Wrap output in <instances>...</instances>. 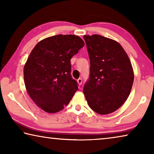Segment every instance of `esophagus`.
<instances>
[{
    "instance_id": "obj_1",
    "label": "esophagus",
    "mask_w": 154,
    "mask_h": 154,
    "mask_svg": "<svg viewBox=\"0 0 154 154\" xmlns=\"http://www.w3.org/2000/svg\"><path fill=\"white\" fill-rule=\"evenodd\" d=\"M77 83L79 85L82 84V78H79V79H77Z\"/></svg>"
}]
</instances>
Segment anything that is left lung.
Masks as SVG:
<instances>
[{"label":"left lung","mask_w":154,"mask_h":154,"mask_svg":"<svg viewBox=\"0 0 154 154\" xmlns=\"http://www.w3.org/2000/svg\"><path fill=\"white\" fill-rule=\"evenodd\" d=\"M83 38L90 61V77L83 86L88 104L98 114L113 113L129 96L134 82L132 64L116 41L98 35Z\"/></svg>","instance_id":"left-lung-1"}]
</instances>
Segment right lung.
<instances>
[{
  "instance_id": "right-lung-1",
  "label": "right lung",
  "mask_w": 154,
  "mask_h": 154,
  "mask_svg": "<svg viewBox=\"0 0 154 154\" xmlns=\"http://www.w3.org/2000/svg\"><path fill=\"white\" fill-rule=\"evenodd\" d=\"M83 46L79 36L58 35L40 41L31 51L24 69L25 86L43 111H61L78 90L71 75V59Z\"/></svg>"
}]
</instances>
